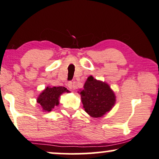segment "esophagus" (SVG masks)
<instances>
[{
	"label": "esophagus",
	"instance_id": "esophagus-1",
	"mask_svg": "<svg viewBox=\"0 0 159 159\" xmlns=\"http://www.w3.org/2000/svg\"><path fill=\"white\" fill-rule=\"evenodd\" d=\"M67 86L70 88V89H73V88H75V83H74V82H72V81L68 82Z\"/></svg>",
	"mask_w": 159,
	"mask_h": 159
}]
</instances>
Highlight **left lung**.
Returning <instances> with one entry per match:
<instances>
[{
	"instance_id": "left-lung-1",
	"label": "left lung",
	"mask_w": 159,
	"mask_h": 159,
	"mask_svg": "<svg viewBox=\"0 0 159 159\" xmlns=\"http://www.w3.org/2000/svg\"><path fill=\"white\" fill-rule=\"evenodd\" d=\"M78 92L85 111L93 118L102 117L115 105L116 96L110 86L92 75L86 79L84 89Z\"/></svg>"
}]
</instances>
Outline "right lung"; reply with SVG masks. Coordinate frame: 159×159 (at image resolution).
<instances>
[{
	"label": "right lung",
	"mask_w": 159,
	"mask_h": 159,
	"mask_svg": "<svg viewBox=\"0 0 159 159\" xmlns=\"http://www.w3.org/2000/svg\"><path fill=\"white\" fill-rule=\"evenodd\" d=\"M65 92H69V90L64 86H48L38 96L37 102L41 106L42 111L50 112L55 106H59L60 96Z\"/></svg>",
	"instance_id": "right-lung-1"
}]
</instances>
